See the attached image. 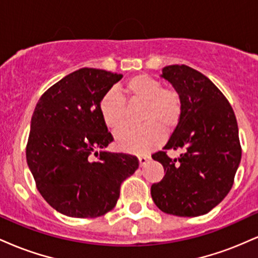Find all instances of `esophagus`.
<instances>
[{"mask_svg":"<svg viewBox=\"0 0 258 258\" xmlns=\"http://www.w3.org/2000/svg\"><path fill=\"white\" fill-rule=\"evenodd\" d=\"M138 161H139V165H141V166H144L147 162L150 161V156L149 155H141L138 158Z\"/></svg>","mask_w":258,"mask_h":258,"instance_id":"esophagus-1","label":"esophagus"}]
</instances>
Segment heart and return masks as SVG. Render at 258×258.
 Returning <instances> with one entry per match:
<instances>
[{
	"label": "heart",
	"instance_id": "1",
	"mask_svg": "<svg viewBox=\"0 0 258 258\" xmlns=\"http://www.w3.org/2000/svg\"><path fill=\"white\" fill-rule=\"evenodd\" d=\"M125 92L131 104L143 105L141 110V127H126L117 132L116 147L132 154H144L159 146L160 131L168 135L178 126L183 112L179 93L173 88H162L152 76L141 74L132 76L125 84ZM99 110L105 126L117 131L125 123L127 105L116 90H110L103 96Z\"/></svg>",
	"mask_w": 258,
	"mask_h": 258
}]
</instances>
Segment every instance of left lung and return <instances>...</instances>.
I'll return each instance as SVG.
<instances>
[{
    "label": "left lung",
    "mask_w": 258,
    "mask_h": 258,
    "mask_svg": "<svg viewBox=\"0 0 258 258\" xmlns=\"http://www.w3.org/2000/svg\"><path fill=\"white\" fill-rule=\"evenodd\" d=\"M160 76L179 93L183 112L164 150L152 155L165 176L150 193L165 214L197 217L232 189L241 160L238 123L229 102L204 74L182 64L165 67ZM171 149L180 150L178 159L168 158Z\"/></svg>",
    "instance_id": "1"
}]
</instances>
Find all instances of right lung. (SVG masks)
Returning a JSON list of instances; mask_svg holds the SVG:
<instances>
[{"label":"right lung","instance_id":"obj_1","mask_svg":"<svg viewBox=\"0 0 258 258\" xmlns=\"http://www.w3.org/2000/svg\"><path fill=\"white\" fill-rule=\"evenodd\" d=\"M121 79L120 74L82 68L44 92L32 114L28 166L43 199L65 216L105 215L116 205L121 183L138 168L136 156L105 150L112 136L99 103Z\"/></svg>","mask_w":258,"mask_h":258}]
</instances>
